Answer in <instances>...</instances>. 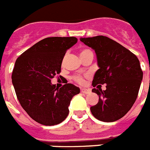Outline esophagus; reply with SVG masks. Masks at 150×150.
<instances>
[{"label":"esophagus","mask_w":150,"mask_h":150,"mask_svg":"<svg viewBox=\"0 0 150 150\" xmlns=\"http://www.w3.org/2000/svg\"><path fill=\"white\" fill-rule=\"evenodd\" d=\"M81 92L84 93V94H89L91 92V90L87 88H81Z\"/></svg>","instance_id":"obj_1"}]
</instances>
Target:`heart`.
Listing matches in <instances>:
<instances>
[{"mask_svg": "<svg viewBox=\"0 0 150 150\" xmlns=\"http://www.w3.org/2000/svg\"><path fill=\"white\" fill-rule=\"evenodd\" d=\"M89 52H92L90 50H88V49H85V50H81V52H80V56H84V55H85L87 53H89ZM73 79H74V81H76L79 84H81V85L84 83V78L82 76H81V75H75L73 77Z\"/></svg>", "mask_w": 150, "mask_h": 150, "instance_id": "heart-1", "label": "heart"}]
</instances>
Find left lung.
I'll return each mask as SVG.
<instances>
[{"instance_id":"obj_1","label":"left lung","mask_w":150,"mask_h":150,"mask_svg":"<svg viewBox=\"0 0 150 150\" xmlns=\"http://www.w3.org/2000/svg\"><path fill=\"white\" fill-rule=\"evenodd\" d=\"M80 40L96 53L99 69L94 74L92 85H107L104 91L100 88L92 89L99 100L96 105L91 107V112L100 121L119 120L137 100L143 80L139 59L129 50L107 36L80 38Z\"/></svg>"}]
</instances>
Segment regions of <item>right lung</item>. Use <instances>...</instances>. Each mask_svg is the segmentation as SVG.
<instances>
[{
    "label": "right lung",
    "mask_w": 150,
    "mask_h": 150,
    "mask_svg": "<svg viewBox=\"0 0 150 150\" xmlns=\"http://www.w3.org/2000/svg\"><path fill=\"white\" fill-rule=\"evenodd\" d=\"M78 42L76 37H48L17 58L12 83L19 102L30 117L46 126L59 124L67 117L69 106L80 88L65 84L57 88L51 79L61 71L65 52Z\"/></svg>",
    "instance_id": "right-lung-1"
}]
</instances>
